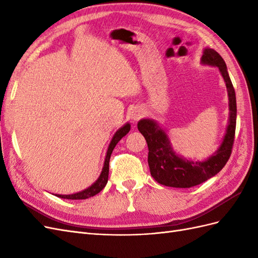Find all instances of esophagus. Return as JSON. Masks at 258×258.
<instances>
[{"label": "esophagus", "mask_w": 258, "mask_h": 258, "mask_svg": "<svg viewBox=\"0 0 258 258\" xmlns=\"http://www.w3.org/2000/svg\"><path fill=\"white\" fill-rule=\"evenodd\" d=\"M144 110L141 107H135L134 110H132L131 112V119L135 120V121H138L142 118V117L144 116Z\"/></svg>", "instance_id": "34e87169"}]
</instances>
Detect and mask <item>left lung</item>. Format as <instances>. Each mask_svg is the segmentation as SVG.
Segmentation results:
<instances>
[{
    "label": "left lung",
    "mask_w": 258,
    "mask_h": 258,
    "mask_svg": "<svg viewBox=\"0 0 258 258\" xmlns=\"http://www.w3.org/2000/svg\"><path fill=\"white\" fill-rule=\"evenodd\" d=\"M204 64L217 67L227 87L229 99V121L226 135L218 150L204 161H191L178 156L170 144L165 130L153 119H141L138 129L144 136L148 146V166L151 174L159 184L189 188L206 182L217 174L228 161L235 140L237 103L236 93L227 71V67L221 54L212 48H206L201 57Z\"/></svg>",
    "instance_id": "8db88e82"
}]
</instances>
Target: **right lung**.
<instances>
[{
  "label": "right lung",
  "instance_id": "right-lung-1",
  "mask_svg": "<svg viewBox=\"0 0 258 258\" xmlns=\"http://www.w3.org/2000/svg\"><path fill=\"white\" fill-rule=\"evenodd\" d=\"M129 131H130V123L129 122H127L124 126H122L120 129L116 131V134L114 135L112 141L107 148L102 172H101L99 178L95 183H93L91 186H89L88 188H86L85 190H82L80 192L72 194V195H57V197L63 198V199H70V200H81V199H87L89 197L95 196V195L99 194L101 190H102L105 187V185L107 183V179H108V169H110L108 168V165H110V158H111L112 152L115 148L116 144L118 143L122 139V137L126 136Z\"/></svg>",
  "mask_w": 258,
  "mask_h": 258
}]
</instances>
